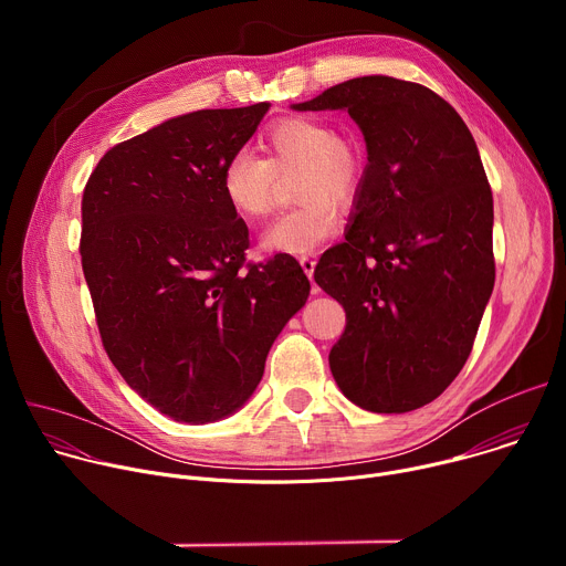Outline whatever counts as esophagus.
<instances>
[{"instance_id":"obj_1","label":"esophagus","mask_w":566,"mask_h":566,"mask_svg":"<svg viewBox=\"0 0 566 566\" xmlns=\"http://www.w3.org/2000/svg\"><path fill=\"white\" fill-rule=\"evenodd\" d=\"M300 266H302V271L306 273V277H308V280H313L315 260H313V258H308V255H304V258H300ZM313 291H317V289H313Z\"/></svg>"}]
</instances>
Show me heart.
Listing matches in <instances>:
<instances>
[{"label": "heart", "mask_w": 566, "mask_h": 566, "mask_svg": "<svg viewBox=\"0 0 566 566\" xmlns=\"http://www.w3.org/2000/svg\"><path fill=\"white\" fill-rule=\"evenodd\" d=\"M264 158L239 149L221 170V192L230 208L251 223L277 208L280 181L295 177L293 199L300 203L280 217L262 237L271 253L306 255L338 230V212L352 210L360 197L367 158L360 143L340 134L329 120L289 116L262 136Z\"/></svg>", "instance_id": "obj_1"}]
</instances>
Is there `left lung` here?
<instances>
[{"instance_id": "8db88e82", "label": "left lung", "mask_w": 566, "mask_h": 566, "mask_svg": "<svg viewBox=\"0 0 566 566\" xmlns=\"http://www.w3.org/2000/svg\"><path fill=\"white\" fill-rule=\"evenodd\" d=\"M295 109H347L367 143L349 232L313 273L347 313L332 374L363 410L423 408L465 365L495 284L493 192L474 138L432 90L389 75Z\"/></svg>"}]
</instances>
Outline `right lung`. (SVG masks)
Here are the masks:
<instances>
[{
    "instance_id": "obj_1",
    "label": "right lung",
    "mask_w": 566,
    "mask_h": 566,
    "mask_svg": "<svg viewBox=\"0 0 566 566\" xmlns=\"http://www.w3.org/2000/svg\"><path fill=\"white\" fill-rule=\"evenodd\" d=\"M269 103L201 109L114 145L83 192L80 258L103 347L160 415L208 423L255 391L302 308L295 258L247 262L249 226L221 192Z\"/></svg>"
}]
</instances>
